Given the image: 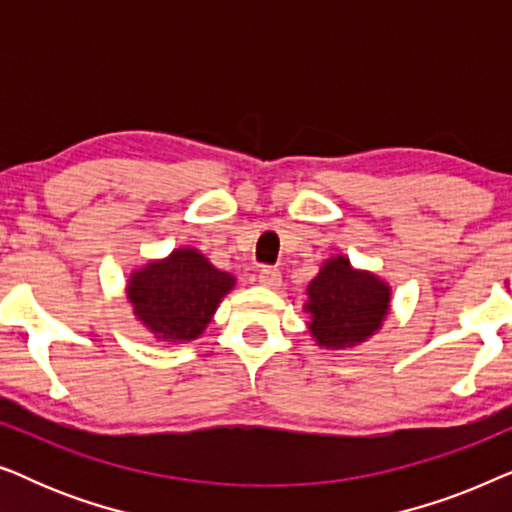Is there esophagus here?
<instances>
[{"label":"esophagus","instance_id":"34e87169","mask_svg":"<svg viewBox=\"0 0 512 512\" xmlns=\"http://www.w3.org/2000/svg\"><path fill=\"white\" fill-rule=\"evenodd\" d=\"M258 282H261V286H265V289H279L282 286V272H279L277 268H263L261 272H258Z\"/></svg>","mask_w":512,"mask_h":512}]
</instances>
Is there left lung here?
<instances>
[{"mask_svg":"<svg viewBox=\"0 0 512 512\" xmlns=\"http://www.w3.org/2000/svg\"><path fill=\"white\" fill-rule=\"evenodd\" d=\"M307 331L321 349H354L380 331L391 312V286L373 270L354 268L345 254L326 258L307 284Z\"/></svg>","mask_w":512,"mask_h":512,"instance_id":"left-lung-1","label":"left lung"}]
</instances>
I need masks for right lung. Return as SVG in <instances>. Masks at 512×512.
Instances as JSON below:
<instances>
[{
  "label": "right lung",
  "instance_id": "add662e5",
  "mask_svg": "<svg viewBox=\"0 0 512 512\" xmlns=\"http://www.w3.org/2000/svg\"><path fill=\"white\" fill-rule=\"evenodd\" d=\"M237 279L209 263L195 247H177L130 272L125 298L132 314L158 342L198 340Z\"/></svg>",
  "mask_w": 512,
  "mask_h": 512
}]
</instances>
